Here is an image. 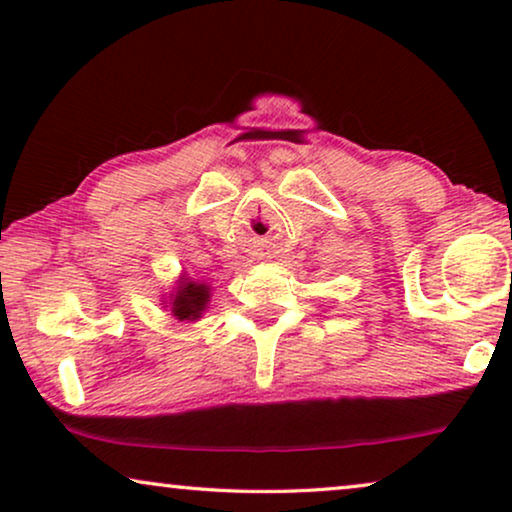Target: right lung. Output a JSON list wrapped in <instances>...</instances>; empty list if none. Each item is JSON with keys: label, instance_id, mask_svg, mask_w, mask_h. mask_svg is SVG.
I'll list each match as a JSON object with an SVG mask.
<instances>
[{"label": "right lung", "instance_id": "add662e5", "mask_svg": "<svg viewBox=\"0 0 512 512\" xmlns=\"http://www.w3.org/2000/svg\"><path fill=\"white\" fill-rule=\"evenodd\" d=\"M209 298H212V289L207 284L193 282V279L181 277L177 284V291L170 293V310L172 317L179 321H195L202 317L207 310Z\"/></svg>", "mask_w": 512, "mask_h": 512}]
</instances>
